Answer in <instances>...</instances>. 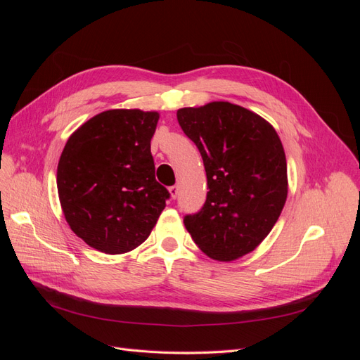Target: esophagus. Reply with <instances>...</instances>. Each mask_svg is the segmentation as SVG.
<instances>
[{"label":"esophagus","mask_w":360,"mask_h":360,"mask_svg":"<svg viewBox=\"0 0 360 360\" xmlns=\"http://www.w3.org/2000/svg\"><path fill=\"white\" fill-rule=\"evenodd\" d=\"M169 193H171V198L176 200L177 195H179V186H171L169 188Z\"/></svg>","instance_id":"esophagus-1"}]
</instances>
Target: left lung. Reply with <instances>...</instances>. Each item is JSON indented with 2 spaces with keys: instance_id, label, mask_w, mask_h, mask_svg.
I'll return each instance as SVG.
<instances>
[{
  "instance_id": "left-lung-1",
  "label": "left lung",
  "mask_w": 360,
  "mask_h": 360,
  "mask_svg": "<svg viewBox=\"0 0 360 360\" xmlns=\"http://www.w3.org/2000/svg\"><path fill=\"white\" fill-rule=\"evenodd\" d=\"M177 120L200 150L209 189L202 209L184 216V226L213 259L252 252L287 200V160L276 130L230 102L181 108Z\"/></svg>"
}]
</instances>
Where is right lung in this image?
I'll use <instances>...</instances> for the list:
<instances>
[{"label": "right lung", "mask_w": 360, "mask_h": 360, "mask_svg": "<svg viewBox=\"0 0 360 360\" xmlns=\"http://www.w3.org/2000/svg\"><path fill=\"white\" fill-rule=\"evenodd\" d=\"M159 114L110 110L68 139L57 168L72 231L105 254H124L150 236L169 192L155 177L150 141Z\"/></svg>", "instance_id": "1"}]
</instances>
